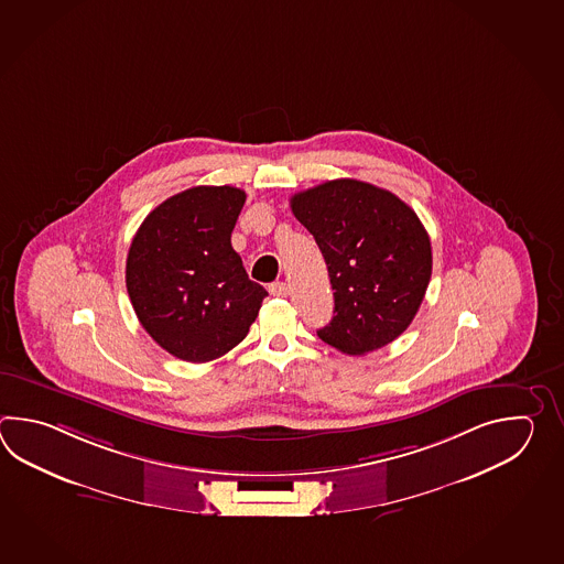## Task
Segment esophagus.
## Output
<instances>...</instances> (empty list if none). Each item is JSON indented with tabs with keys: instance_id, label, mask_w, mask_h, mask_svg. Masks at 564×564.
I'll return each mask as SVG.
<instances>
[{
	"instance_id": "34e87169",
	"label": "esophagus",
	"mask_w": 564,
	"mask_h": 564,
	"mask_svg": "<svg viewBox=\"0 0 564 564\" xmlns=\"http://www.w3.org/2000/svg\"><path fill=\"white\" fill-rule=\"evenodd\" d=\"M268 290H270V294H274L278 299H286L290 294V284L288 282H274V284L268 286Z\"/></svg>"
}]
</instances>
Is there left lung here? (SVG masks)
Masks as SVG:
<instances>
[{"instance_id":"left-lung-1","label":"left lung","mask_w":564,"mask_h":564,"mask_svg":"<svg viewBox=\"0 0 564 564\" xmlns=\"http://www.w3.org/2000/svg\"><path fill=\"white\" fill-rule=\"evenodd\" d=\"M290 207L318 243L335 290V316L316 330L324 343L367 355L405 333L432 278V241L417 214L357 180L296 193Z\"/></svg>"}]
</instances>
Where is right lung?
<instances>
[{
  "label": "right lung",
  "instance_id": "right-lung-1",
  "mask_svg": "<svg viewBox=\"0 0 564 564\" xmlns=\"http://www.w3.org/2000/svg\"><path fill=\"white\" fill-rule=\"evenodd\" d=\"M246 193L199 185L144 217L127 256V292L159 347L187 362L219 359L252 326L264 286L231 248Z\"/></svg>",
  "mask_w": 564,
  "mask_h": 564
}]
</instances>
